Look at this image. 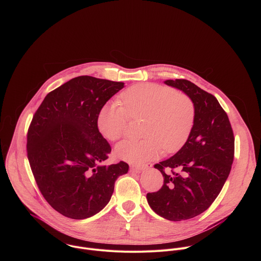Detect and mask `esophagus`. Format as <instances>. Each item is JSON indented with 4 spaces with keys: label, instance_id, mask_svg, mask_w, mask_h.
Returning a JSON list of instances; mask_svg holds the SVG:
<instances>
[{
    "label": "esophagus",
    "instance_id": "1",
    "mask_svg": "<svg viewBox=\"0 0 261 261\" xmlns=\"http://www.w3.org/2000/svg\"><path fill=\"white\" fill-rule=\"evenodd\" d=\"M152 165L151 164H142V165H133L132 167H131V169H133V170H135V171H141V170H143V169H145V168H148V167H151Z\"/></svg>",
    "mask_w": 261,
    "mask_h": 261
}]
</instances>
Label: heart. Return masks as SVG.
Masks as SVG:
<instances>
[{"label": "heart", "instance_id": "heart-1", "mask_svg": "<svg viewBox=\"0 0 261 261\" xmlns=\"http://www.w3.org/2000/svg\"><path fill=\"white\" fill-rule=\"evenodd\" d=\"M123 106L107 103L97 116L100 133L117 141L126 133L130 119H144L140 140H124L116 156L130 163L157 158L164 151L174 153L188 140L195 124L196 108L190 96L157 84H141L121 95Z\"/></svg>", "mask_w": 261, "mask_h": 261}]
</instances>
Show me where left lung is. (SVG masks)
Masks as SVG:
<instances>
[{"instance_id": "left-lung-1", "label": "left lung", "mask_w": 261, "mask_h": 261, "mask_svg": "<svg viewBox=\"0 0 261 261\" xmlns=\"http://www.w3.org/2000/svg\"><path fill=\"white\" fill-rule=\"evenodd\" d=\"M165 84L192 98L196 118L180 150L154 165L164 181L160 190L147 193L146 199L159 216L181 221L203 213L221 192L233 162L234 136L227 114L214 95L187 80Z\"/></svg>"}]
</instances>
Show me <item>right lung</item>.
<instances>
[{
    "mask_svg": "<svg viewBox=\"0 0 261 261\" xmlns=\"http://www.w3.org/2000/svg\"><path fill=\"white\" fill-rule=\"evenodd\" d=\"M123 88L88 75L72 79L48 93L32 119L27 154L33 175L45 200L65 217L99 213L117 178L128 172L124 161L102 164L111 147L97 127L99 110Z\"/></svg>",
    "mask_w": 261,
    "mask_h": 261,
    "instance_id": "1",
    "label": "right lung"
}]
</instances>
